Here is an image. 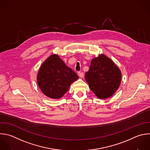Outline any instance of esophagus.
<instances>
[{
  "label": "esophagus",
  "mask_w": 150,
  "mask_h": 150,
  "mask_svg": "<svg viewBox=\"0 0 150 150\" xmlns=\"http://www.w3.org/2000/svg\"><path fill=\"white\" fill-rule=\"evenodd\" d=\"M78 75L80 77H81V78L84 76V74L82 72H78Z\"/></svg>",
  "instance_id": "esophagus-1"
}]
</instances>
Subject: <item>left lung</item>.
<instances>
[{"label": "left lung", "instance_id": "obj_1", "mask_svg": "<svg viewBox=\"0 0 150 150\" xmlns=\"http://www.w3.org/2000/svg\"><path fill=\"white\" fill-rule=\"evenodd\" d=\"M85 79L90 88L100 99L112 96L121 81V72L114 62L103 54L92 59Z\"/></svg>", "mask_w": 150, "mask_h": 150}]
</instances>
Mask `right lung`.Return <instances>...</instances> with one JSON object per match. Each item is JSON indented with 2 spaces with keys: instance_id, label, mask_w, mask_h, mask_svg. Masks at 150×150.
Returning <instances> with one entry per match:
<instances>
[{
  "instance_id": "1",
  "label": "right lung",
  "mask_w": 150,
  "mask_h": 150,
  "mask_svg": "<svg viewBox=\"0 0 150 150\" xmlns=\"http://www.w3.org/2000/svg\"><path fill=\"white\" fill-rule=\"evenodd\" d=\"M79 79L58 54L50 56L41 65L37 82L42 93L50 98L59 99L69 90L72 83Z\"/></svg>"
}]
</instances>
